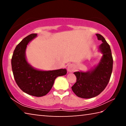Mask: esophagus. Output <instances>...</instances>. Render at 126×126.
I'll return each instance as SVG.
<instances>
[{"label":"esophagus","mask_w":126,"mask_h":126,"mask_svg":"<svg viewBox=\"0 0 126 126\" xmlns=\"http://www.w3.org/2000/svg\"><path fill=\"white\" fill-rule=\"evenodd\" d=\"M76 69L75 65L73 64H68V67H67V70L69 72H72L74 71Z\"/></svg>","instance_id":"obj_1"}]
</instances>
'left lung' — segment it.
I'll list each match as a JSON object with an SVG mask.
<instances>
[{"instance_id":"8db88e82","label":"left lung","mask_w":126,"mask_h":126,"mask_svg":"<svg viewBox=\"0 0 126 126\" xmlns=\"http://www.w3.org/2000/svg\"><path fill=\"white\" fill-rule=\"evenodd\" d=\"M102 43L99 50L103 55L94 68L88 72H76L77 81L72 89L77 96L82 98H91L99 95L109 82L112 72L113 58L110 46L103 36L96 34Z\"/></svg>"}]
</instances>
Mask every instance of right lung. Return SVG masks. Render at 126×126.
I'll return each instance as SVG.
<instances>
[{"label": "right lung", "mask_w": 126, "mask_h": 126, "mask_svg": "<svg viewBox=\"0 0 126 126\" xmlns=\"http://www.w3.org/2000/svg\"><path fill=\"white\" fill-rule=\"evenodd\" d=\"M37 35V34H31L16 46L12 56V68L15 80L24 92L33 96L42 97L50 91L55 78L65 75L67 70L39 71L28 63L25 50L28 44Z\"/></svg>", "instance_id": "obj_1"}]
</instances>
